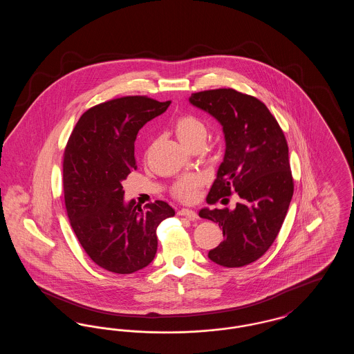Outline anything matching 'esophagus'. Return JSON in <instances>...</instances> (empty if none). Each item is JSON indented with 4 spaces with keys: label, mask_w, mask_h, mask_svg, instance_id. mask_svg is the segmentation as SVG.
Segmentation results:
<instances>
[{
    "label": "esophagus",
    "mask_w": 354,
    "mask_h": 354,
    "mask_svg": "<svg viewBox=\"0 0 354 354\" xmlns=\"http://www.w3.org/2000/svg\"><path fill=\"white\" fill-rule=\"evenodd\" d=\"M178 215L185 216V218L189 220L198 219V214H196L195 211H192V209H187V208H182V209H179V211H178Z\"/></svg>",
    "instance_id": "1"
}]
</instances>
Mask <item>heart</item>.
<instances>
[{
	"mask_svg": "<svg viewBox=\"0 0 354 354\" xmlns=\"http://www.w3.org/2000/svg\"><path fill=\"white\" fill-rule=\"evenodd\" d=\"M174 129L179 140L187 149L192 150L195 147H203L205 145L208 129L202 119L191 114L182 115L175 120ZM199 185L201 179L198 176H185L174 183L172 195L182 202H192L196 196V189Z\"/></svg>",
	"mask_w": 354,
	"mask_h": 354,
	"instance_id": "heart-1",
	"label": "heart"
}]
</instances>
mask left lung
Listing matches in <instances>:
<instances>
[{"label": "left lung", "mask_w": 354, "mask_h": 354, "mask_svg": "<svg viewBox=\"0 0 354 354\" xmlns=\"http://www.w3.org/2000/svg\"><path fill=\"white\" fill-rule=\"evenodd\" d=\"M189 102L219 120L225 138L224 160L207 202H230L235 209L203 208L199 216L219 223L224 240L208 252L223 267L248 266L270 250L286 219L293 178L286 135L268 107L234 88L194 93Z\"/></svg>", "instance_id": "8db88e82"}]
</instances>
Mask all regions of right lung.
Wrapping results in <instances>:
<instances>
[{"label": "right lung", "instance_id": "obj_1", "mask_svg": "<svg viewBox=\"0 0 354 354\" xmlns=\"http://www.w3.org/2000/svg\"><path fill=\"white\" fill-rule=\"evenodd\" d=\"M171 101L127 95L84 111L64 152V196L71 228L87 256L103 270L129 274L156 253L158 225L175 215L155 201L124 204L122 182L136 169L138 131L163 114Z\"/></svg>", "mask_w": 354, "mask_h": 354}]
</instances>
